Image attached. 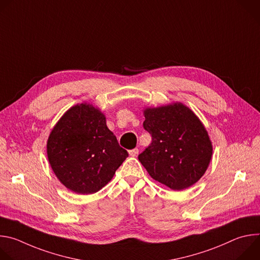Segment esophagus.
Returning a JSON list of instances; mask_svg holds the SVG:
<instances>
[{"mask_svg": "<svg viewBox=\"0 0 260 260\" xmlns=\"http://www.w3.org/2000/svg\"><path fill=\"white\" fill-rule=\"evenodd\" d=\"M128 153H129L131 156L135 157V156H137V155L139 154V149H138V148H134V149H132V150L128 151Z\"/></svg>", "mask_w": 260, "mask_h": 260, "instance_id": "obj_1", "label": "esophagus"}]
</instances>
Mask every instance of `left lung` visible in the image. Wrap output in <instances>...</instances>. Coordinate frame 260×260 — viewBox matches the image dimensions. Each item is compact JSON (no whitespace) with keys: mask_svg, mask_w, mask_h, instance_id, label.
<instances>
[{"mask_svg":"<svg viewBox=\"0 0 260 260\" xmlns=\"http://www.w3.org/2000/svg\"><path fill=\"white\" fill-rule=\"evenodd\" d=\"M151 144L138 158L149 175L173 190H183L205 174L213 148L203 123L178 103L144 111Z\"/></svg>","mask_w":260,"mask_h":260,"instance_id":"1","label":"left lung"}]
</instances>
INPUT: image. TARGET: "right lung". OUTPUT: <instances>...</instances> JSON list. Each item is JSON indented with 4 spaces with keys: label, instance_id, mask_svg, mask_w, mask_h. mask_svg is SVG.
<instances>
[{
    "label": "right lung",
    "instance_id": "obj_1",
    "mask_svg": "<svg viewBox=\"0 0 260 260\" xmlns=\"http://www.w3.org/2000/svg\"><path fill=\"white\" fill-rule=\"evenodd\" d=\"M49 164L70 190L90 194L113 178L128 156L91 105L72 107L53 127L47 142Z\"/></svg>",
    "mask_w": 260,
    "mask_h": 260
}]
</instances>
